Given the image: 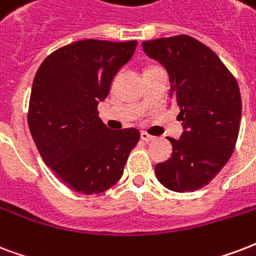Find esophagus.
<instances>
[{
	"label": "esophagus",
	"instance_id": "esophagus-1",
	"mask_svg": "<svg viewBox=\"0 0 256 256\" xmlns=\"http://www.w3.org/2000/svg\"><path fill=\"white\" fill-rule=\"evenodd\" d=\"M140 139L143 140V142H146V143H150V142L155 140V136L150 135L147 132H142V134H140Z\"/></svg>",
	"mask_w": 256,
	"mask_h": 256
}]
</instances>
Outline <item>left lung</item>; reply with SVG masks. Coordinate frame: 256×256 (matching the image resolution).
Instances as JSON below:
<instances>
[{
  "mask_svg": "<svg viewBox=\"0 0 256 256\" xmlns=\"http://www.w3.org/2000/svg\"><path fill=\"white\" fill-rule=\"evenodd\" d=\"M144 52L170 78V98L180 106V139L168 138L172 158L158 163L164 188L185 193L201 189L230 160L239 135L242 98L235 76L205 44L188 34L143 42Z\"/></svg>",
  "mask_w": 256,
  "mask_h": 256,
  "instance_id": "obj_1",
  "label": "left lung"
}]
</instances>
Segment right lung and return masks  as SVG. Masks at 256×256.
I'll return each mask as SVG.
<instances>
[{
  "label": "right lung",
  "instance_id": "1",
  "mask_svg": "<svg viewBox=\"0 0 256 256\" xmlns=\"http://www.w3.org/2000/svg\"><path fill=\"white\" fill-rule=\"evenodd\" d=\"M136 46V40H80L48 55L34 76L30 135L44 163L74 192L98 194L112 188L139 142L136 128L109 130L97 110Z\"/></svg>",
  "mask_w": 256,
  "mask_h": 256
}]
</instances>
